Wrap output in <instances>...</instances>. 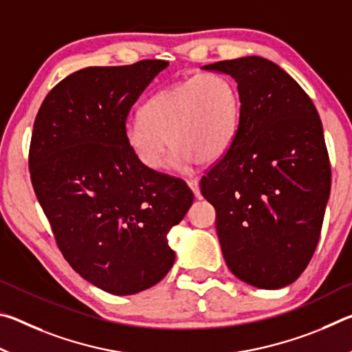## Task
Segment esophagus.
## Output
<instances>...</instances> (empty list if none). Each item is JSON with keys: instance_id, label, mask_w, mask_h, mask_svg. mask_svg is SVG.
<instances>
[{"instance_id": "esophagus-1", "label": "esophagus", "mask_w": 352, "mask_h": 352, "mask_svg": "<svg viewBox=\"0 0 352 352\" xmlns=\"http://www.w3.org/2000/svg\"><path fill=\"white\" fill-rule=\"evenodd\" d=\"M186 183H188L189 189L192 190V194L195 195V197L200 199V197H201V194H200V186H199V182H197V180H188Z\"/></svg>"}]
</instances>
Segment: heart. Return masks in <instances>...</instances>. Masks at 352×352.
<instances>
[{"mask_svg":"<svg viewBox=\"0 0 352 352\" xmlns=\"http://www.w3.org/2000/svg\"><path fill=\"white\" fill-rule=\"evenodd\" d=\"M140 115L124 124V140L136 162L148 170H162L169 144L172 166L186 170L195 162H216L233 144L241 96L226 76L199 74L155 93Z\"/></svg>","mask_w":352,"mask_h":352,"instance_id":"obj_1","label":"heart"}]
</instances>
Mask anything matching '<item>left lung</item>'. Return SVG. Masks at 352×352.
<instances>
[{
	"label": "left lung",
	"mask_w": 352,
	"mask_h": 352,
	"mask_svg": "<svg viewBox=\"0 0 352 352\" xmlns=\"http://www.w3.org/2000/svg\"><path fill=\"white\" fill-rule=\"evenodd\" d=\"M201 69L233 77L241 96L233 144L200 182L216 208L225 262L254 287H285L311 261L329 200L331 166L318 111L267 58L241 57Z\"/></svg>",
	"instance_id": "8db88e82"
}]
</instances>
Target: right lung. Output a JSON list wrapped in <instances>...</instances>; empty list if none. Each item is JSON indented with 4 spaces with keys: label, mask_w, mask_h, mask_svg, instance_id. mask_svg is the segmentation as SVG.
<instances>
[{
    "label": "right lung",
    "mask_w": 352,
    "mask_h": 352,
    "mask_svg": "<svg viewBox=\"0 0 352 352\" xmlns=\"http://www.w3.org/2000/svg\"><path fill=\"white\" fill-rule=\"evenodd\" d=\"M164 60L90 67L57 83L34 122L32 186L68 264L96 287L133 295L175 262L169 230L192 205L183 180L148 170L124 140L136 99Z\"/></svg>",
    "instance_id": "right-lung-1"
}]
</instances>
